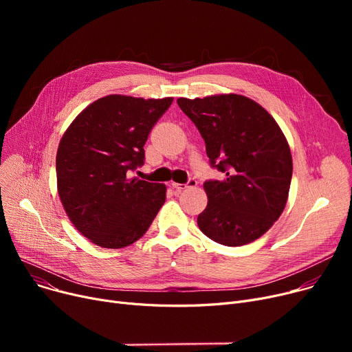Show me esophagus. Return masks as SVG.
<instances>
[{"mask_svg":"<svg viewBox=\"0 0 352 352\" xmlns=\"http://www.w3.org/2000/svg\"><path fill=\"white\" fill-rule=\"evenodd\" d=\"M197 186V179L194 178H190L187 184H178V182H173V188L175 190V192H181L186 188H190V187H195Z\"/></svg>","mask_w":352,"mask_h":352,"instance_id":"esophagus-1","label":"esophagus"}]
</instances>
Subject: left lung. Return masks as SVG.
<instances>
[{
    "mask_svg": "<svg viewBox=\"0 0 352 352\" xmlns=\"http://www.w3.org/2000/svg\"><path fill=\"white\" fill-rule=\"evenodd\" d=\"M179 108L206 141L210 164L223 181H206L207 208L197 223L212 241L250 244L283 214L292 177L289 145L260 104L238 94L178 98Z\"/></svg>",
    "mask_w": 352,
    "mask_h": 352,
    "instance_id": "8db88e82",
    "label": "left lung"
}]
</instances>
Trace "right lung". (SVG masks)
Listing matches in <instances>:
<instances>
[{"instance_id":"right-lung-1","label":"right lung","mask_w":352,"mask_h":352,"mask_svg":"<svg viewBox=\"0 0 352 352\" xmlns=\"http://www.w3.org/2000/svg\"><path fill=\"white\" fill-rule=\"evenodd\" d=\"M173 98L144 100L113 94L77 116L57 151L63 207L91 243L124 248L150 228L165 202L164 184L128 178L144 164V145Z\"/></svg>"}]
</instances>
